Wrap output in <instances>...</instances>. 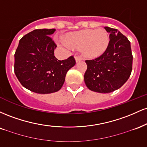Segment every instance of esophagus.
<instances>
[{
  "instance_id": "esophagus-1",
  "label": "esophagus",
  "mask_w": 147,
  "mask_h": 147,
  "mask_svg": "<svg viewBox=\"0 0 147 147\" xmlns=\"http://www.w3.org/2000/svg\"><path fill=\"white\" fill-rule=\"evenodd\" d=\"M75 60H76V62L80 61L82 60V57L81 56H79V55H76V56H75Z\"/></svg>"
}]
</instances>
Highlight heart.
Returning <instances> with one entry per match:
<instances>
[{
    "instance_id": "1",
    "label": "heart",
    "mask_w": 147,
    "mask_h": 147,
    "mask_svg": "<svg viewBox=\"0 0 147 147\" xmlns=\"http://www.w3.org/2000/svg\"><path fill=\"white\" fill-rule=\"evenodd\" d=\"M66 41L68 43L60 41L65 48L70 45L82 47L84 56L88 58H97L106 51L109 44V36L104 29L83 30L72 32L66 34Z\"/></svg>"
}]
</instances>
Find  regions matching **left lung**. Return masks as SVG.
<instances>
[{"label":"left lung","instance_id":"left-lung-1","mask_svg":"<svg viewBox=\"0 0 147 147\" xmlns=\"http://www.w3.org/2000/svg\"><path fill=\"white\" fill-rule=\"evenodd\" d=\"M109 44L101 56L86 60L84 82L88 88L100 93H109L122 87L132 71L131 43L117 29L105 27Z\"/></svg>","mask_w":147,"mask_h":147}]
</instances>
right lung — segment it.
Here are the masks:
<instances>
[{
  "mask_svg": "<svg viewBox=\"0 0 147 147\" xmlns=\"http://www.w3.org/2000/svg\"><path fill=\"white\" fill-rule=\"evenodd\" d=\"M55 30L38 29L27 34L15 52V75L23 87L36 93L59 90L67 72L76 63L73 56L62 61L55 57L57 45L50 36Z\"/></svg>",
  "mask_w": 147,
  "mask_h": 147,
  "instance_id": "obj_1",
  "label": "right lung"
}]
</instances>
